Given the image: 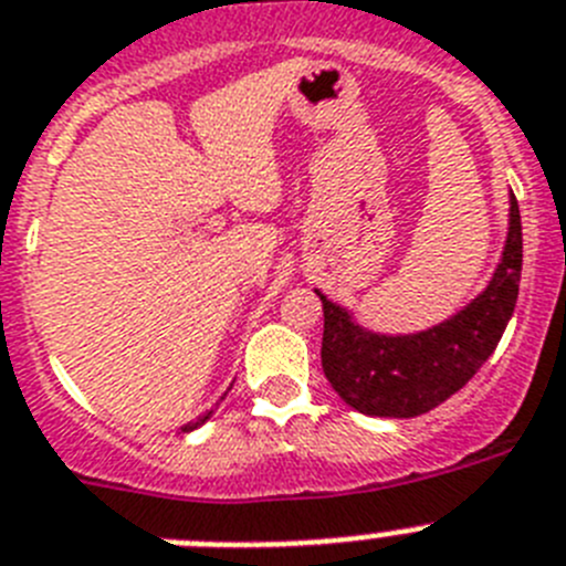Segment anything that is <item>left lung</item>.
<instances>
[{"label": "left lung", "mask_w": 566, "mask_h": 566, "mask_svg": "<svg viewBox=\"0 0 566 566\" xmlns=\"http://www.w3.org/2000/svg\"><path fill=\"white\" fill-rule=\"evenodd\" d=\"M522 280V214L510 192L507 240L488 286L448 319L413 334L371 332L314 289L323 300V371L345 405L365 417L411 419L428 413L468 385L496 352Z\"/></svg>", "instance_id": "1"}]
</instances>
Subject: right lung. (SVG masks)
I'll list each match as a JSON object with an SVG mask.
<instances>
[{
  "label": "right lung",
  "instance_id": "right-lung-1",
  "mask_svg": "<svg viewBox=\"0 0 566 566\" xmlns=\"http://www.w3.org/2000/svg\"><path fill=\"white\" fill-rule=\"evenodd\" d=\"M223 397H227V394H223ZM223 397H221V399H223ZM212 413H214V408H212V411L201 413V417L195 419V422H187V424H184V428H181V433H189V431H195V428H201V424H203V422H207V419H209V417H212Z\"/></svg>",
  "mask_w": 566,
  "mask_h": 566
}]
</instances>
